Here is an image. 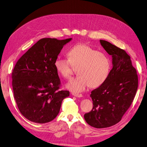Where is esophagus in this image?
<instances>
[{
	"label": "esophagus",
	"instance_id": "esophagus-1",
	"mask_svg": "<svg viewBox=\"0 0 147 147\" xmlns=\"http://www.w3.org/2000/svg\"><path fill=\"white\" fill-rule=\"evenodd\" d=\"M72 95H73V96H74L78 97V98H81V97L83 96L82 94H74V93H73Z\"/></svg>",
	"mask_w": 147,
	"mask_h": 147
}]
</instances>
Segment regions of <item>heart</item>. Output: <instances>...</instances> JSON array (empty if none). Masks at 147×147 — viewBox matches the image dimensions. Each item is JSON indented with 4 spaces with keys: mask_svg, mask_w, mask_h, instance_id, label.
<instances>
[{
    "mask_svg": "<svg viewBox=\"0 0 147 147\" xmlns=\"http://www.w3.org/2000/svg\"><path fill=\"white\" fill-rule=\"evenodd\" d=\"M68 59L58 55L54 66L64 78H68L73 73L72 67H79V76L69 80L66 88L74 93L84 91L89 86L97 88L106 80L109 74L111 63L104 53L97 51L85 44L74 46L67 52Z\"/></svg>",
    "mask_w": 147,
    "mask_h": 147,
    "instance_id": "1",
    "label": "heart"
}]
</instances>
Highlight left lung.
<instances>
[{
    "mask_svg": "<svg viewBox=\"0 0 147 147\" xmlns=\"http://www.w3.org/2000/svg\"><path fill=\"white\" fill-rule=\"evenodd\" d=\"M112 57L113 68L106 80L91 92L93 108L84 115L88 124L96 128L110 127L119 123L135 98L138 85L136 69L125 51L100 40Z\"/></svg>",
    "mask_w": 147,
    "mask_h": 147,
    "instance_id": "left-lung-1",
    "label": "left lung"
}]
</instances>
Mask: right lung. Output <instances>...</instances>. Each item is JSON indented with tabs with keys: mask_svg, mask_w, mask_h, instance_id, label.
<instances>
[{
	"mask_svg": "<svg viewBox=\"0 0 147 147\" xmlns=\"http://www.w3.org/2000/svg\"><path fill=\"white\" fill-rule=\"evenodd\" d=\"M72 40L43 38L17 61L12 73L13 97L22 115L37 123H45L58 114L68 90L61 84L54 61L63 46Z\"/></svg>",
	"mask_w": 147,
	"mask_h": 147,
	"instance_id": "right-lung-1",
	"label": "right lung"
}]
</instances>
